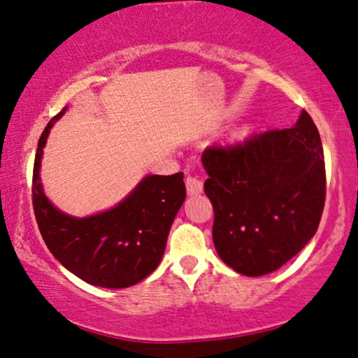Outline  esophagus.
Returning a JSON list of instances; mask_svg holds the SVG:
<instances>
[{"instance_id": "34e87169", "label": "esophagus", "mask_w": 358, "mask_h": 358, "mask_svg": "<svg viewBox=\"0 0 358 358\" xmlns=\"http://www.w3.org/2000/svg\"><path fill=\"white\" fill-rule=\"evenodd\" d=\"M185 185H187V192L189 194H200L203 192V182L198 176L188 175L187 180H185Z\"/></svg>"}]
</instances>
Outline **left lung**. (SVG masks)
Listing matches in <instances>:
<instances>
[{"label": "left lung", "instance_id": "8db88e82", "mask_svg": "<svg viewBox=\"0 0 358 358\" xmlns=\"http://www.w3.org/2000/svg\"><path fill=\"white\" fill-rule=\"evenodd\" d=\"M216 252L236 273L264 275L317 231L325 203L320 135L306 110L292 129L215 143L201 155Z\"/></svg>", "mask_w": 358, "mask_h": 358}]
</instances>
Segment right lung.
I'll return each instance as SVG.
<instances>
[{
  "mask_svg": "<svg viewBox=\"0 0 358 358\" xmlns=\"http://www.w3.org/2000/svg\"><path fill=\"white\" fill-rule=\"evenodd\" d=\"M66 107L41 134L33 170V208L52 256L85 282L122 289L145 279L160 264L176 213L187 196L183 173L148 175L112 210L74 218L51 205L39 182L48 135Z\"/></svg>",
  "mask_w": 358,
  "mask_h": 358,
  "instance_id": "obj_1",
  "label": "right lung"
}]
</instances>
